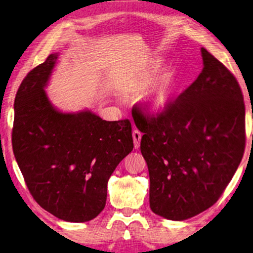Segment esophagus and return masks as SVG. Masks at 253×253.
I'll list each match as a JSON object with an SVG mask.
<instances>
[{
    "mask_svg": "<svg viewBox=\"0 0 253 253\" xmlns=\"http://www.w3.org/2000/svg\"><path fill=\"white\" fill-rule=\"evenodd\" d=\"M132 139H134V146L137 149L139 147L140 139H142V134H140V131H138L137 129L132 131Z\"/></svg>",
    "mask_w": 253,
    "mask_h": 253,
    "instance_id": "1",
    "label": "esophagus"
}]
</instances>
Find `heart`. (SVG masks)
Returning <instances> with one entry per match:
<instances>
[{"mask_svg": "<svg viewBox=\"0 0 253 253\" xmlns=\"http://www.w3.org/2000/svg\"><path fill=\"white\" fill-rule=\"evenodd\" d=\"M160 65L153 66L149 69L142 72L138 77H137L134 87L137 90H146L149 87L156 83L160 76ZM170 97H172V83L169 80H164L163 83L158 85V87L154 90V92L148 98L147 106L148 109L152 114H162L163 111L168 108L169 104Z\"/></svg>", "mask_w": 253, "mask_h": 253, "instance_id": "b5f03b06", "label": "heart"}]
</instances>
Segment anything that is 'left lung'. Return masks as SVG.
Wrapping results in <instances>:
<instances>
[{
    "mask_svg": "<svg viewBox=\"0 0 253 253\" xmlns=\"http://www.w3.org/2000/svg\"><path fill=\"white\" fill-rule=\"evenodd\" d=\"M198 78L156 117L135 111L149 173V205L183 221L219 200L242 160L246 109L235 77L207 49Z\"/></svg>",
    "mask_w": 253,
    "mask_h": 253,
    "instance_id": "1",
    "label": "left lung"
}]
</instances>
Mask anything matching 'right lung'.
<instances>
[{"label": "right lung", "instance_id": "obj_1", "mask_svg": "<svg viewBox=\"0 0 253 253\" xmlns=\"http://www.w3.org/2000/svg\"><path fill=\"white\" fill-rule=\"evenodd\" d=\"M58 57L50 54L21 84L12 145L37 203L63 221L87 222L104 210L108 179L134 148L131 124L55 108L44 88Z\"/></svg>", "mask_w": 253, "mask_h": 253}]
</instances>
